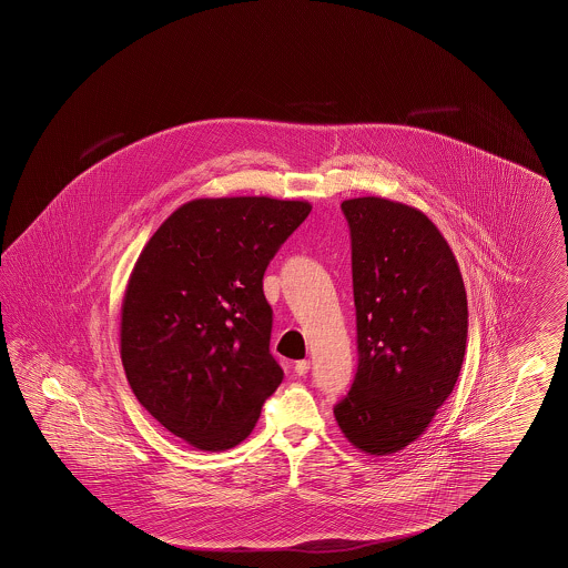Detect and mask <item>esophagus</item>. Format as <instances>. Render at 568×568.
<instances>
[{
    "mask_svg": "<svg viewBox=\"0 0 568 568\" xmlns=\"http://www.w3.org/2000/svg\"><path fill=\"white\" fill-rule=\"evenodd\" d=\"M293 369H295V374H297V375L307 374V372H310V361H307V359L297 361V363H295V367H293Z\"/></svg>",
    "mask_w": 568,
    "mask_h": 568,
    "instance_id": "obj_1",
    "label": "esophagus"
}]
</instances>
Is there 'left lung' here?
Returning <instances> with one entry per match:
<instances>
[{
  "label": "left lung",
  "mask_w": 568,
  "mask_h": 568,
  "mask_svg": "<svg viewBox=\"0 0 568 568\" xmlns=\"http://www.w3.org/2000/svg\"><path fill=\"white\" fill-rule=\"evenodd\" d=\"M351 230L359 365L334 418L369 456L404 449L454 392L468 300L456 256L418 209L382 196L343 201Z\"/></svg>",
  "instance_id": "1"
}]
</instances>
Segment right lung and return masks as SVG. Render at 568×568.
<instances>
[{
    "instance_id": "1",
    "label": "right lung",
    "mask_w": 568,
    "mask_h": 568,
    "mask_svg": "<svg viewBox=\"0 0 568 568\" xmlns=\"http://www.w3.org/2000/svg\"><path fill=\"white\" fill-rule=\"evenodd\" d=\"M312 205L194 199L141 250L121 307V359L139 404L182 442L225 452L283 382L264 271Z\"/></svg>"
}]
</instances>
